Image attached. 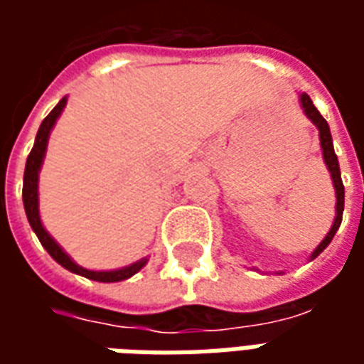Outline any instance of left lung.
<instances>
[{
    "label": "left lung",
    "mask_w": 364,
    "mask_h": 364,
    "mask_svg": "<svg viewBox=\"0 0 364 364\" xmlns=\"http://www.w3.org/2000/svg\"><path fill=\"white\" fill-rule=\"evenodd\" d=\"M300 103H302V109H304L306 117L312 120L314 124L318 127L320 130V144H321V150H323V161H326V166H328L329 173H331V179H333V187H336V195H337V203H336V222H333V226L328 232V236L321 240V244L316 247V252L312 253V259H316L318 255H320L326 247L329 245V242L333 240L336 236V232L341 226V218H343V206H345V187L343 181H341V171H339V161H337L336 151H333V142H331V132H329L328 127V120L323 119L320 114V111L314 107L312 99L302 93L300 95Z\"/></svg>",
    "instance_id": "1"
}]
</instances>
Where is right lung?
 I'll return each mask as SVG.
<instances>
[{
    "label": "right lung",
    "instance_id": "1",
    "mask_svg": "<svg viewBox=\"0 0 364 364\" xmlns=\"http://www.w3.org/2000/svg\"><path fill=\"white\" fill-rule=\"evenodd\" d=\"M64 107H66V97H64V99L52 109L50 114L43 120V124H41L38 132H36L35 146H33V150H31V154H28L27 158L25 177H23V205H25V213H27L28 224H31V228L35 230L36 237L41 240V244L44 245V250L52 255V259L58 261L60 265L66 267L68 271L82 274V277H87L91 281L99 282L124 281L128 277H132L134 273H138V271L146 265V259L136 261L132 265H128V267L124 269H119V271H90V269L80 267V265H75L74 261L68 257L66 253L62 252V247H60V245L52 240L50 234L43 228V222H41V216H38V171H41V166H43V158L44 151H46V144H48L50 130Z\"/></svg>",
    "mask_w": 364,
    "mask_h": 364
}]
</instances>
